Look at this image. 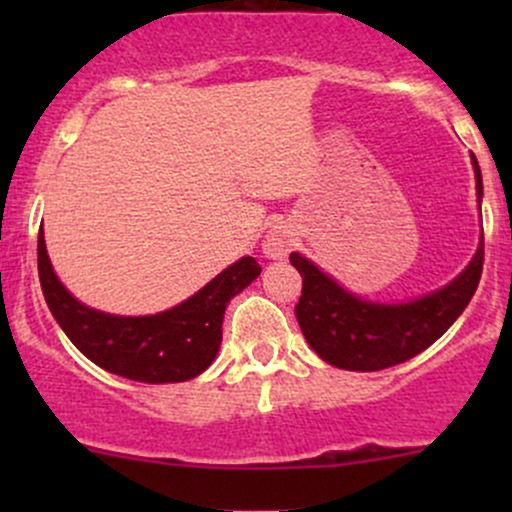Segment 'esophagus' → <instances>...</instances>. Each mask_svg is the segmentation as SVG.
<instances>
[{
    "label": "esophagus",
    "mask_w": 512,
    "mask_h": 512,
    "mask_svg": "<svg viewBox=\"0 0 512 512\" xmlns=\"http://www.w3.org/2000/svg\"><path fill=\"white\" fill-rule=\"evenodd\" d=\"M289 245V233L281 231V228H272V231L267 233V238H264L262 250L269 260H281V257H286V252H289Z\"/></svg>",
    "instance_id": "esophagus-1"
}]
</instances>
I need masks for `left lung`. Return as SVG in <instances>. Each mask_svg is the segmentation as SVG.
<instances>
[{"mask_svg": "<svg viewBox=\"0 0 512 512\" xmlns=\"http://www.w3.org/2000/svg\"><path fill=\"white\" fill-rule=\"evenodd\" d=\"M481 209V170L472 156ZM291 264L303 276L296 317L305 342L322 361L344 370H383L409 361L428 349L472 301L484 267V236L472 262L443 289L407 303H375L342 289L332 276L315 267L301 252Z\"/></svg>", "mask_w": 512, "mask_h": 512, "instance_id": "obj_1", "label": "left lung"}]
</instances>
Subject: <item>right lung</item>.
<instances>
[{
  "instance_id": "obj_1",
  "label": "right lung",
  "mask_w": 512,
  "mask_h": 512,
  "mask_svg": "<svg viewBox=\"0 0 512 512\" xmlns=\"http://www.w3.org/2000/svg\"><path fill=\"white\" fill-rule=\"evenodd\" d=\"M262 272L240 257L195 296L156 315H110L88 308L64 289L38 233V276L52 317L88 361L137 383H185L211 366L221 346L226 305Z\"/></svg>"
}]
</instances>
